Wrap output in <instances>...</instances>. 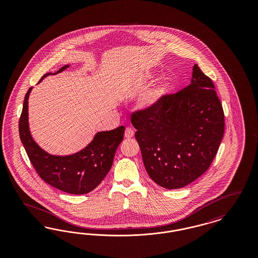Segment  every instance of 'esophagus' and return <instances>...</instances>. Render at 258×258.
<instances>
[{
    "label": "esophagus",
    "mask_w": 258,
    "mask_h": 258,
    "mask_svg": "<svg viewBox=\"0 0 258 258\" xmlns=\"http://www.w3.org/2000/svg\"><path fill=\"white\" fill-rule=\"evenodd\" d=\"M135 136V131L132 127H126L124 131V137L125 138H132Z\"/></svg>",
    "instance_id": "34e87169"
}]
</instances>
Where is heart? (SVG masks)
Instances as JSON below:
<instances>
[{
    "instance_id": "heart-1",
    "label": "heart",
    "mask_w": 258,
    "mask_h": 258,
    "mask_svg": "<svg viewBox=\"0 0 258 258\" xmlns=\"http://www.w3.org/2000/svg\"><path fill=\"white\" fill-rule=\"evenodd\" d=\"M152 77H153L152 74H148L147 78H152ZM167 91H168V87L164 82L159 83L158 85L151 88L141 98L142 107L147 110H152L159 107L160 103L165 98Z\"/></svg>"
}]
</instances>
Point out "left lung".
I'll use <instances>...</instances> for the list:
<instances>
[{
    "label": "left lung",
    "instance_id": "1",
    "mask_svg": "<svg viewBox=\"0 0 258 258\" xmlns=\"http://www.w3.org/2000/svg\"><path fill=\"white\" fill-rule=\"evenodd\" d=\"M150 178L168 189L187 185L208 170L224 133V114L213 81L195 64L190 83L160 106L132 115Z\"/></svg>",
    "mask_w": 258,
    "mask_h": 258
}]
</instances>
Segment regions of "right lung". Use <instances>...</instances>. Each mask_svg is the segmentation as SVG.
I'll use <instances>...</instances> for the list:
<instances>
[{
  "label": "right lung",
  "mask_w": 258,
  "mask_h": 258,
  "mask_svg": "<svg viewBox=\"0 0 258 258\" xmlns=\"http://www.w3.org/2000/svg\"><path fill=\"white\" fill-rule=\"evenodd\" d=\"M66 64L55 74H60ZM33 88L26 94L19 120V135L26 153L39 177L50 185L71 195H85L95 189L110 170L116 150L123 141L124 126L107 132H98L81 151L72 155H51L39 147L29 128L28 99Z\"/></svg>",
  "instance_id": "1"
}]
</instances>
